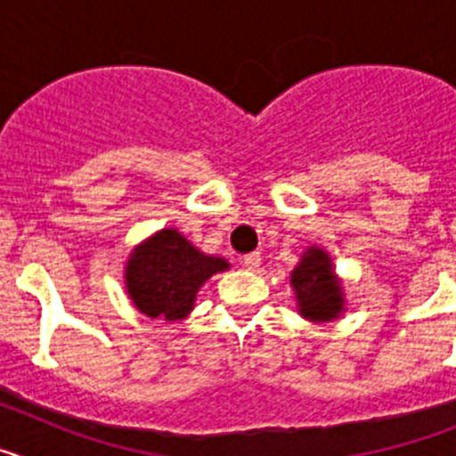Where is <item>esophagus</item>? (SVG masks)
<instances>
[{
  "instance_id": "34e87169",
  "label": "esophagus",
  "mask_w": 456,
  "mask_h": 456,
  "mask_svg": "<svg viewBox=\"0 0 456 456\" xmlns=\"http://www.w3.org/2000/svg\"><path fill=\"white\" fill-rule=\"evenodd\" d=\"M260 260H263V257H260V253H247V256L241 257V265L253 272V269L260 267Z\"/></svg>"
}]
</instances>
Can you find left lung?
I'll return each instance as SVG.
<instances>
[{
  "label": "left lung",
  "mask_w": 456,
  "mask_h": 456,
  "mask_svg": "<svg viewBox=\"0 0 456 456\" xmlns=\"http://www.w3.org/2000/svg\"><path fill=\"white\" fill-rule=\"evenodd\" d=\"M292 288L301 315L308 320L329 322L342 310L340 283L333 276L331 260L322 248L305 251L301 265L292 272Z\"/></svg>",
  "instance_id": "8db88e82"
}]
</instances>
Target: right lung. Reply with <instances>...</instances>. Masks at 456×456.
<instances>
[{
	"label": "right lung",
	"instance_id": "right-lung-1",
	"mask_svg": "<svg viewBox=\"0 0 456 456\" xmlns=\"http://www.w3.org/2000/svg\"><path fill=\"white\" fill-rule=\"evenodd\" d=\"M224 269L225 260L203 256L178 231H162L132 253L125 281L143 315L173 322L187 315L200 285Z\"/></svg>",
	"mask_w": 456,
	"mask_h": 456
}]
</instances>
